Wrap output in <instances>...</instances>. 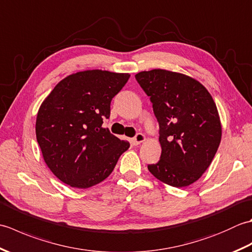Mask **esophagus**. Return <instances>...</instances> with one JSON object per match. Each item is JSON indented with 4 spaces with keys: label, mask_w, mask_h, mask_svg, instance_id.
Segmentation results:
<instances>
[{
    "label": "esophagus",
    "mask_w": 252,
    "mask_h": 252,
    "mask_svg": "<svg viewBox=\"0 0 252 252\" xmlns=\"http://www.w3.org/2000/svg\"><path fill=\"white\" fill-rule=\"evenodd\" d=\"M146 141V136L143 134V133H137V134L133 137V140H132V143H133V145H135V146H137V145H140L141 143H143V142H145Z\"/></svg>",
    "instance_id": "esophagus-1"
}]
</instances>
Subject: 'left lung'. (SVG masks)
I'll list each match as a JSON object with an SVG mask.
<instances>
[{"instance_id": "obj_1", "label": "left lung", "mask_w": 252, "mask_h": 252, "mask_svg": "<svg viewBox=\"0 0 252 252\" xmlns=\"http://www.w3.org/2000/svg\"><path fill=\"white\" fill-rule=\"evenodd\" d=\"M159 122L161 156L148 170L162 183L185 187L211 164L222 136L217 105L203 85L186 74L153 69L135 74Z\"/></svg>"}]
</instances>
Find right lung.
Instances as JSON below:
<instances>
[{
	"mask_svg": "<svg viewBox=\"0 0 252 252\" xmlns=\"http://www.w3.org/2000/svg\"><path fill=\"white\" fill-rule=\"evenodd\" d=\"M129 73L85 70L69 74L41 104L35 134L42 156L57 179L89 189L108 178L130 143L103 127L110 103Z\"/></svg>",
	"mask_w": 252,
	"mask_h": 252,
	"instance_id": "1",
	"label": "right lung"
}]
</instances>
